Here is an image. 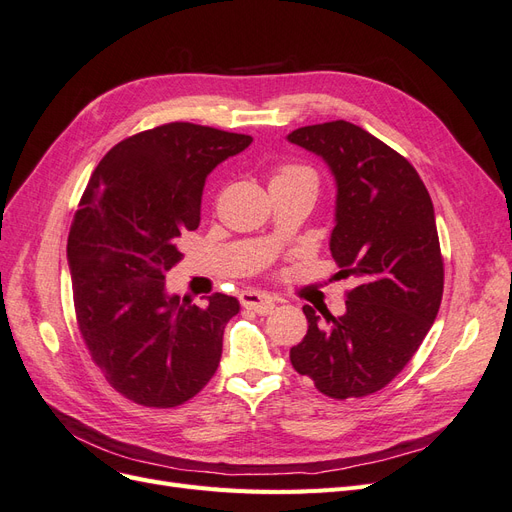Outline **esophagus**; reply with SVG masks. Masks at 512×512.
Returning <instances> with one entry per match:
<instances>
[{"instance_id": "obj_1", "label": "esophagus", "mask_w": 512, "mask_h": 512, "mask_svg": "<svg viewBox=\"0 0 512 512\" xmlns=\"http://www.w3.org/2000/svg\"><path fill=\"white\" fill-rule=\"evenodd\" d=\"M239 301H241L243 307L254 309V312H258V314L271 312L273 305H275V299L271 297V294L260 292V290H243L239 294Z\"/></svg>"}]
</instances>
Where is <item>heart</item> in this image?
I'll list each match as a JSON object with an SVG mask.
<instances>
[{"label":"heart","instance_id":"1","mask_svg":"<svg viewBox=\"0 0 512 512\" xmlns=\"http://www.w3.org/2000/svg\"><path fill=\"white\" fill-rule=\"evenodd\" d=\"M301 175H309V177H314L312 173H309L307 168L292 166V168H284V170H280V173H277V177H275V179H284V177H301Z\"/></svg>","mask_w":512,"mask_h":512}]
</instances>
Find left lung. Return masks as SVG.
<instances>
[{"mask_svg": "<svg viewBox=\"0 0 512 512\" xmlns=\"http://www.w3.org/2000/svg\"><path fill=\"white\" fill-rule=\"evenodd\" d=\"M288 143L318 156L335 181L331 254L356 288L346 312L316 316L290 363L333 399L365 397L389 384L438 316L444 269L436 215L414 166L350 121L290 132Z\"/></svg>", "mask_w": 512, "mask_h": 512, "instance_id": "8db88e82", "label": "left lung"}]
</instances>
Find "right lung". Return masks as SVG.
I'll return each mask as SVG.
<instances>
[{"mask_svg": "<svg viewBox=\"0 0 512 512\" xmlns=\"http://www.w3.org/2000/svg\"><path fill=\"white\" fill-rule=\"evenodd\" d=\"M252 136L166 123L106 153L68 237L74 309L91 359L113 389L149 408H175L211 380L239 301L203 305L166 290L179 237L200 224L211 170Z\"/></svg>", "mask_w": 512, "mask_h": 512, "instance_id": "1", "label": "right lung"}]
</instances>
